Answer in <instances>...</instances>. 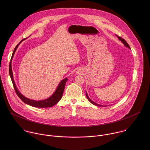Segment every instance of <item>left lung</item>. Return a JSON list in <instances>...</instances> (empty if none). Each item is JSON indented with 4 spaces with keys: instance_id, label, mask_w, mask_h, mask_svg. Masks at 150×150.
I'll list each match as a JSON object with an SVG mask.
<instances>
[{
    "instance_id": "obj_1",
    "label": "left lung",
    "mask_w": 150,
    "mask_h": 150,
    "mask_svg": "<svg viewBox=\"0 0 150 150\" xmlns=\"http://www.w3.org/2000/svg\"><path fill=\"white\" fill-rule=\"evenodd\" d=\"M116 36H117V38H118V39L120 40V41H121L122 43L124 44V45L125 46H126V47H127L128 48H130V46H129V45L128 43L125 41V40H124V39H122V38H121V37H120V36H117V35H116ZM86 98H87V99H88V100L92 103V104H93V105H95V106H101V107H104L105 106H103V105H99V104H97V103H96L95 102H93L91 99H90V98H89V96H88V94H87V93H86Z\"/></svg>"
}]
</instances>
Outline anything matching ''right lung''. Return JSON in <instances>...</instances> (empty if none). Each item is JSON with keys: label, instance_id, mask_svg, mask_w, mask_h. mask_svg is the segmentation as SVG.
<instances>
[{"label": "right lung", "instance_id": "right-lung-1", "mask_svg": "<svg viewBox=\"0 0 150 150\" xmlns=\"http://www.w3.org/2000/svg\"><path fill=\"white\" fill-rule=\"evenodd\" d=\"M24 39L22 40L18 44H17L16 45V47H15L13 53L12 54L11 56V58L10 62V64H9V74H10V76L11 77L13 84L14 86L15 91L17 93V95H18V96L21 99L22 101L23 102L25 103L30 105L31 106L35 107H39V108H45V107H51L53 106H54L55 105H56L62 98V95L64 93V86L65 84L66 83V81H67V79L65 78L64 80H62L60 83L59 84L58 86H57V88L56 89V91H55V92L48 98L43 100H39V101H36V100H31L30 99H28L26 97H25L23 95H22L21 93L18 91V89L17 88V86H16L14 80V78H13V71H12V68H11V61L12 59L14 57V53L17 50V48H18L19 44L21 43L22 42L23 40Z\"/></svg>", "mask_w": 150, "mask_h": 150}]
</instances>
